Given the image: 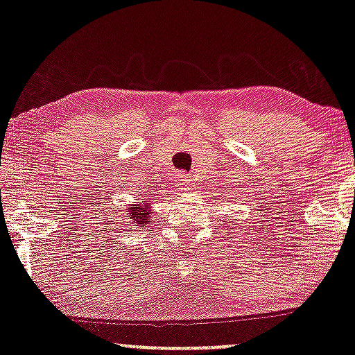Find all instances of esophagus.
<instances>
[{
    "instance_id": "1",
    "label": "esophagus",
    "mask_w": 355,
    "mask_h": 355,
    "mask_svg": "<svg viewBox=\"0 0 355 355\" xmlns=\"http://www.w3.org/2000/svg\"><path fill=\"white\" fill-rule=\"evenodd\" d=\"M177 185L182 188V190H188V188L191 187V180L188 177H185V175H180L177 180Z\"/></svg>"
}]
</instances>
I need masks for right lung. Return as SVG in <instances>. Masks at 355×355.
<instances>
[{"mask_svg":"<svg viewBox=\"0 0 355 355\" xmlns=\"http://www.w3.org/2000/svg\"><path fill=\"white\" fill-rule=\"evenodd\" d=\"M125 214L128 219H131L132 224L142 226V224L150 223V201H137V203L125 206Z\"/></svg>","mask_w":355,"mask_h":355,"instance_id":"right-lung-1","label":"right lung"}]
</instances>
